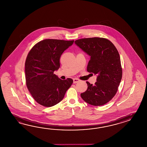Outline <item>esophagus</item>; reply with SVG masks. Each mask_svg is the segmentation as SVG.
<instances>
[{
  "mask_svg": "<svg viewBox=\"0 0 147 147\" xmlns=\"http://www.w3.org/2000/svg\"><path fill=\"white\" fill-rule=\"evenodd\" d=\"M73 80H74V84H76L80 82V80L77 78H74Z\"/></svg>",
  "mask_w": 147,
  "mask_h": 147,
  "instance_id": "1",
  "label": "esophagus"
}]
</instances>
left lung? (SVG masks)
<instances>
[{"instance_id":"left-lung-1","label":"left lung","mask_w":147,"mask_h":147,"mask_svg":"<svg viewBox=\"0 0 147 147\" xmlns=\"http://www.w3.org/2000/svg\"><path fill=\"white\" fill-rule=\"evenodd\" d=\"M75 43L90 56L87 71L97 75L94 85L86 82L87 89L80 96L89 104L103 105L115 95L121 81L122 69L119 52L114 45L105 38H84Z\"/></svg>"}]
</instances>
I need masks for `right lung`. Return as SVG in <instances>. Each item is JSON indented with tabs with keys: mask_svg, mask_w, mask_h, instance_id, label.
I'll return each mask as SVG.
<instances>
[{
	"mask_svg": "<svg viewBox=\"0 0 147 147\" xmlns=\"http://www.w3.org/2000/svg\"><path fill=\"white\" fill-rule=\"evenodd\" d=\"M74 40L46 39L31 49L25 63L26 84L35 100L42 106L51 107L61 102L73 80H62L54 74L60 67L63 52Z\"/></svg>",
	"mask_w": 147,
	"mask_h": 147,
	"instance_id": "add662e5",
	"label": "right lung"
}]
</instances>
